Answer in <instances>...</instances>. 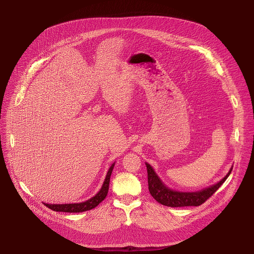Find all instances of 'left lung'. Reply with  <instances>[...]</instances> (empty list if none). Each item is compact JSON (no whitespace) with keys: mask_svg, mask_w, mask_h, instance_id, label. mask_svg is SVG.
Returning <instances> with one entry per match:
<instances>
[{"mask_svg":"<svg viewBox=\"0 0 254 254\" xmlns=\"http://www.w3.org/2000/svg\"><path fill=\"white\" fill-rule=\"evenodd\" d=\"M146 166L148 170V183H149V191L151 195L160 204L168 207L200 206L219 189V187L229 177L233 168L231 167L228 174L215 185H212L208 188H205L197 192H179V191H175L168 188L162 182V180L158 177V175L155 173L151 165L146 163Z\"/></svg>","mask_w":254,"mask_h":254,"instance_id":"1","label":"left lung"}]
</instances>
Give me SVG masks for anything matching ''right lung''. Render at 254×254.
Here are the masks:
<instances>
[{
  "instance_id": "right-lung-1",
  "label": "right lung",
  "mask_w": 254,
  "mask_h": 254,
  "mask_svg": "<svg viewBox=\"0 0 254 254\" xmlns=\"http://www.w3.org/2000/svg\"><path fill=\"white\" fill-rule=\"evenodd\" d=\"M114 167H115V163L111 166L110 169H108V172L104 179L103 185H102L101 189L99 190V192L94 197L90 198L89 200L82 202V203H74V204H46V203H44V205H46L48 208H50L53 211L67 212V213H79V212H84V211H88V210L95 208L100 202H102L104 200V198L107 195L108 188H110V180H111V176H112Z\"/></svg>"
}]
</instances>
